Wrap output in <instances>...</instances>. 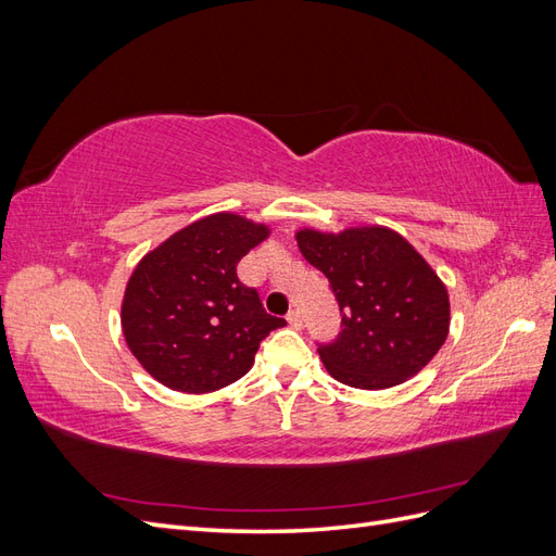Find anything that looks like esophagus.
I'll use <instances>...</instances> for the list:
<instances>
[{"label":"esophagus","instance_id":"1","mask_svg":"<svg viewBox=\"0 0 556 556\" xmlns=\"http://www.w3.org/2000/svg\"><path fill=\"white\" fill-rule=\"evenodd\" d=\"M288 323H290V327L301 329V313L299 311H290L288 313Z\"/></svg>","mask_w":556,"mask_h":556}]
</instances>
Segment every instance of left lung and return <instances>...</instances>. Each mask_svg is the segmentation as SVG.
Here are the masks:
<instances>
[{
	"label": "left lung",
	"mask_w": 556,
	"mask_h": 556,
	"mask_svg": "<svg viewBox=\"0 0 556 556\" xmlns=\"http://www.w3.org/2000/svg\"><path fill=\"white\" fill-rule=\"evenodd\" d=\"M301 255L323 271L341 308V333L319 359L343 384L387 390L433 359L450 331V299L427 260L387 227L341 233L299 229Z\"/></svg>",
	"instance_id": "1"
}]
</instances>
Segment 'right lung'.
Wrapping results in <instances>:
<instances>
[{"instance_id":"add662e5","label":"right lung","mask_w":556,"mask_h":556,"mask_svg":"<svg viewBox=\"0 0 556 556\" xmlns=\"http://www.w3.org/2000/svg\"><path fill=\"white\" fill-rule=\"evenodd\" d=\"M268 227L213 213L182 227L137 264L123 299L131 355L169 390L206 394L243 378L282 317L268 315L237 264Z\"/></svg>"}]
</instances>
